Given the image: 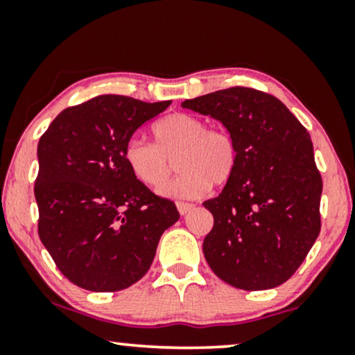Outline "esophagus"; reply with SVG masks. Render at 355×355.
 Wrapping results in <instances>:
<instances>
[{
	"mask_svg": "<svg viewBox=\"0 0 355 355\" xmlns=\"http://www.w3.org/2000/svg\"><path fill=\"white\" fill-rule=\"evenodd\" d=\"M176 207H178V210H179V213H181V215H187V213L193 208L192 203H186V202H178Z\"/></svg>",
	"mask_w": 355,
	"mask_h": 355,
	"instance_id": "34e87169",
	"label": "esophagus"
}]
</instances>
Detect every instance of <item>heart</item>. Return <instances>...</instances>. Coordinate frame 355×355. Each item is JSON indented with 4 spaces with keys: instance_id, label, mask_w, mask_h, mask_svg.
I'll use <instances>...</instances> for the list:
<instances>
[{
    "instance_id": "obj_1",
    "label": "heart",
    "mask_w": 355,
    "mask_h": 355,
    "mask_svg": "<svg viewBox=\"0 0 355 355\" xmlns=\"http://www.w3.org/2000/svg\"><path fill=\"white\" fill-rule=\"evenodd\" d=\"M155 145L144 140H129L124 159L130 173L144 186L158 189L174 171L181 174L162 189L173 198H198L213 186L231 181L237 166V147L230 132L208 129L197 116L169 114L152 128Z\"/></svg>"
}]
</instances>
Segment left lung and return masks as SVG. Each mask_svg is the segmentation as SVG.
I'll list each match as a JSON object with an SVG mask.
<instances>
[{
    "instance_id": "obj_1",
    "label": "left lung",
    "mask_w": 355,
    "mask_h": 355,
    "mask_svg": "<svg viewBox=\"0 0 355 355\" xmlns=\"http://www.w3.org/2000/svg\"><path fill=\"white\" fill-rule=\"evenodd\" d=\"M182 108L220 121L237 147L231 181L203 202L213 215L203 241L213 273L244 291L286 283L322 227L323 182L307 129L276 96L249 87L186 100Z\"/></svg>"
}]
</instances>
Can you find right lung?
<instances>
[{"label":"right lung","instance_id":"right-lung-1","mask_svg":"<svg viewBox=\"0 0 355 355\" xmlns=\"http://www.w3.org/2000/svg\"><path fill=\"white\" fill-rule=\"evenodd\" d=\"M171 101L100 95L61 111L38 142V236L58 270L94 293L147 273L159 237L179 220L174 202L139 182L124 148Z\"/></svg>","mask_w":355,"mask_h":355}]
</instances>
